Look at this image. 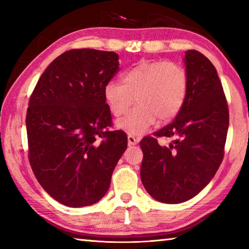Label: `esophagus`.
I'll use <instances>...</instances> for the list:
<instances>
[{
    "label": "esophagus",
    "instance_id": "esophagus-1",
    "mask_svg": "<svg viewBox=\"0 0 249 249\" xmlns=\"http://www.w3.org/2000/svg\"><path fill=\"white\" fill-rule=\"evenodd\" d=\"M127 140H128V145L129 146H133V145H136L137 142H138V141H137V138L134 136V135H128L127 136Z\"/></svg>",
    "mask_w": 249,
    "mask_h": 249
}]
</instances>
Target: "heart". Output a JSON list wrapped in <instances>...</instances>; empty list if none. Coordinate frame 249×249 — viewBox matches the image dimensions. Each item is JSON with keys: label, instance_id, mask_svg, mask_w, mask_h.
<instances>
[{"label": "heart", "instance_id": "1", "mask_svg": "<svg viewBox=\"0 0 249 249\" xmlns=\"http://www.w3.org/2000/svg\"><path fill=\"white\" fill-rule=\"evenodd\" d=\"M121 82L109 81L104 98L114 116L127 113L117 122L130 135L146 133L160 121H170L182 108L188 93V74L182 66L171 61L142 60L121 74Z\"/></svg>", "mask_w": 249, "mask_h": 249}]
</instances>
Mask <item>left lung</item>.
<instances>
[{
  "label": "left lung",
  "instance_id": "8db88e82",
  "mask_svg": "<svg viewBox=\"0 0 249 249\" xmlns=\"http://www.w3.org/2000/svg\"><path fill=\"white\" fill-rule=\"evenodd\" d=\"M188 93L172 123L142 140L141 179L146 191L162 203H182L208 184L224 157L230 114L215 67L196 50L184 57ZM158 137H169L160 146Z\"/></svg>",
  "mask_w": 249,
  "mask_h": 249
}]
</instances>
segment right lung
<instances>
[{
  "mask_svg": "<svg viewBox=\"0 0 249 249\" xmlns=\"http://www.w3.org/2000/svg\"><path fill=\"white\" fill-rule=\"evenodd\" d=\"M119 70L114 52L68 50L47 67L29 99V163L61 204L82 208L102 199L127 147L123 130L107 129L112 116L104 87Z\"/></svg>",
  "mask_w": 249,
  "mask_h": 249,
  "instance_id": "obj_1",
  "label": "right lung"
}]
</instances>
